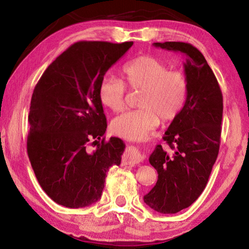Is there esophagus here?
<instances>
[{"label":"esophagus","mask_w":249,"mask_h":249,"mask_svg":"<svg viewBox=\"0 0 249 249\" xmlns=\"http://www.w3.org/2000/svg\"><path fill=\"white\" fill-rule=\"evenodd\" d=\"M142 161V156L136 148L134 147H128L123 154V165H130L134 166L136 163H140Z\"/></svg>","instance_id":"1"}]
</instances>
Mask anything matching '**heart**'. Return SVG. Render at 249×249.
Segmentation results:
<instances>
[{"label":"heart","instance_id":"heart-1","mask_svg":"<svg viewBox=\"0 0 249 249\" xmlns=\"http://www.w3.org/2000/svg\"><path fill=\"white\" fill-rule=\"evenodd\" d=\"M122 78L104 77L99 87V99L114 113L125 107L126 86L140 91L135 111L117 116L111 124L112 132L127 140L142 141L159 125L172 122L182 111L189 93V82L180 70L169 69L153 56H141L126 64Z\"/></svg>","mask_w":249,"mask_h":249}]
</instances>
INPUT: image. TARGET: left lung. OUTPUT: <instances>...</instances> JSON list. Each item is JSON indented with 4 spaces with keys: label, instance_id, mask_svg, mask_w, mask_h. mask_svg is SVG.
I'll return each instance as SVG.
<instances>
[{
    "label": "left lung",
    "instance_id": "obj_1",
    "mask_svg": "<svg viewBox=\"0 0 249 249\" xmlns=\"http://www.w3.org/2000/svg\"><path fill=\"white\" fill-rule=\"evenodd\" d=\"M155 47L182 54L189 93L182 111L171 122L149 162L158 172L145 203L162 214L189 208L206 187L221 144L223 95L215 74L195 46L181 41L155 43Z\"/></svg>",
    "mask_w": 249,
    "mask_h": 249
}]
</instances>
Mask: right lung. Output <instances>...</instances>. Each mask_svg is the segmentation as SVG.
I'll return each instance as SVG.
<instances>
[{"instance_id":"1","label":"right lung","mask_w":249,"mask_h":249,"mask_svg":"<svg viewBox=\"0 0 249 249\" xmlns=\"http://www.w3.org/2000/svg\"><path fill=\"white\" fill-rule=\"evenodd\" d=\"M132 46L133 41L74 43L48 66L34 89L28 158L43 190L66 208L95 203L107 172L121 163L123 141L103 136L107 123L99 87ZM90 144L97 146L94 151Z\"/></svg>"}]
</instances>
